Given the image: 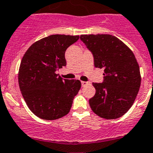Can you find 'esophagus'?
Masks as SVG:
<instances>
[{"mask_svg": "<svg viewBox=\"0 0 153 153\" xmlns=\"http://www.w3.org/2000/svg\"><path fill=\"white\" fill-rule=\"evenodd\" d=\"M81 84L83 87H85V86L88 85V84H90V82H87V81H82L81 82Z\"/></svg>", "mask_w": 153, "mask_h": 153, "instance_id": "1", "label": "esophagus"}]
</instances>
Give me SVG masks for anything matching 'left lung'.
<instances>
[{"mask_svg":"<svg viewBox=\"0 0 153 153\" xmlns=\"http://www.w3.org/2000/svg\"><path fill=\"white\" fill-rule=\"evenodd\" d=\"M94 57L96 68L104 69L102 83H93L96 92L89 100L92 111L102 118L117 119L132 106L141 85L138 63L131 49L109 34L81 35Z\"/></svg>","mask_w":153,"mask_h":153,"instance_id":"8db88e82","label":"left lung"}]
</instances>
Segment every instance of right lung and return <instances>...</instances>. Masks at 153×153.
Here are the masks:
<instances>
[{"mask_svg":"<svg viewBox=\"0 0 153 153\" xmlns=\"http://www.w3.org/2000/svg\"><path fill=\"white\" fill-rule=\"evenodd\" d=\"M79 36L55 34L33 44L22 57L19 85L32 113L46 120L68 114L80 89L78 79H63L57 70L66 65L65 52Z\"/></svg>","mask_w":153,"mask_h":153,"instance_id":"add662e5","label":"right lung"}]
</instances>
